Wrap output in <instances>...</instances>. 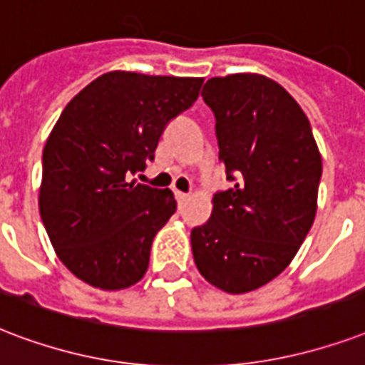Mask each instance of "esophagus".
Instances as JSON below:
<instances>
[{"mask_svg": "<svg viewBox=\"0 0 365 365\" xmlns=\"http://www.w3.org/2000/svg\"><path fill=\"white\" fill-rule=\"evenodd\" d=\"M176 201H178V205H183V202H185V199H187V193H183V191H176Z\"/></svg>", "mask_w": 365, "mask_h": 365, "instance_id": "esophagus-1", "label": "esophagus"}]
</instances>
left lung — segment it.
Segmentation results:
<instances>
[{
    "label": "left lung",
    "mask_w": 365,
    "mask_h": 365,
    "mask_svg": "<svg viewBox=\"0 0 365 365\" xmlns=\"http://www.w3.org/2000/svg\"><path fill=\"white\" fill-rule=\"evenodd\" d=\"M201 96L233 187L214 193L208 222L191 230L193 258L214 287L249 293L282 274L310 232L322 157L302 108L274 80L210 78Z\"/></svg>",
    "instance_id": "left-lung-1"
}]
</instances>
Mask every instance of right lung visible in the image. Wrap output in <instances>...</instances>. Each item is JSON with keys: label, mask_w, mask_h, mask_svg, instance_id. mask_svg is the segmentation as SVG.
I'll return each mask as SVG.
<instances>
[{"label": "right lung", "mask_w": 365, "mask_h": 365, "mask_svg": "<svg viewBox=\"0 0 365 365\" xmlns=\"http://www.w3.org/2000/svg\"><path fill=\"white\" fill-rule=\"evenodd\" d=\"M201 86L202 78L107 72L61 113L41 157L40 214L78 279L118 291L145 275L176 199L130 178L145 170L164 128L197 101Z\"/></svg>", "instance_id": "obj_1"}]
</instances>
